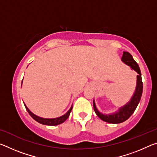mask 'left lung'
<instances>
[{"instance_id":"left-lung-1","label":"left lung","mask_w":157,"mask_h":157,"mask_svg":"<svg viewBox=\"0 0 157 157\" xmlns=\"http://www.w3.org/2000/svg\"><path fill=\"white\" fill-rule=\"evenodd\" d=\"M122 61L125 63L127 65L129 66L132 69L137 72V84L136 87V91L131 100L127 103L124 107L119 109V111L111 115H107V114H102L98 111L96 107H95V102L94 101V109L95 113L99 118L103 121L107 123L118 124L123 123V122L127 120L132 113L134 112L138 105L140 102V98H141L143 93V82L141 78V73L138 63L133 59L132 55L128 52H123V56H122Z\"/></svg>"}]
</instances>
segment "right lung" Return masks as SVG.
I'll use <instances>...</instances> for the list:
<instances>
[{
	"label": "right lung",
	"mask_w": 157,
	"mask_h": 157,
	"mask_svg": "<svg viewBox=\"0 0 157 157\" xmlns=\"http://www.w3.org/2000/svg\"><path fill=\"white\" fill-rule=\"evenodd\" d=\"M26 110L28 111V112L29 113V114L31 116L32 118H33L34 120H35L36 121L38 122V123H41V124H46V125H57V124H59L61 123H62L64 122L66 119L68 118L69 115H70V113L71 110H72V108L73 107H71L70 109L68 111V112L66 113L64 115L59 117V118H41V117H39L36 115H34V113H33L31 112V111L28 109V108L26 107L25 105L24 104Z\"/></svg>",
	"instance_id": "right-lung-1"
}]
</instances>
